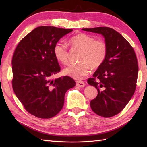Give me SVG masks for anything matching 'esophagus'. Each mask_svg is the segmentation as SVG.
<instances>
[{"instance_id": "obj_1", "label": "esophagus", "mask_w": 147, "mask_h": 147, "mask_svg": "<svg viewBox=\"0 0 147 147\" xmlns=\"http://www.w3.org/2000/svg\"><path fill=\"white\" fill-rule=\"evenodd\" d=\"M76 85L79 87H84L85 85V83L82 82V81H76Z\"/></svg>"}]
</instances>
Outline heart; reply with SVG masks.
I'll return each mask as SVG.
<instances>
[{
    "instance_id": "b5f03b06",
    "label": "heart",
    "mask_w": 147,
    "mask_h": 147,
    "mask_svg": "<svg viewBox=\"0 0 147 147\" xmlns=\"http://www.w3.org/2000/svg\"><path fill=\"white\" fill-rule=\"evenodd\" d=\"M69 43L72 49L81 50L80 63L70 65L64 70L65 75L74 79H83L89 73L90 67L92 69L100 67L107 57V45L102 39H95L86 33H80L71 37ZM53 52L57 61L64 65L68 64L69 52L64 42L56 43Z\"/></svg>"
}]
</instances>
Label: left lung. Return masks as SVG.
I'll use <instances>...</instances> for the list:
<instances>
[{"label": "left lung", "mask_w": 147, "mask_h": 147, "mask_svg": "<svg viewBox=\"0 0 147 147\" xmlns=\"http://www.w3.org/2000/svg\"><path fill=\"white\" fill-rule=\"evenodd\" d=\"M82 30L102 34L107 45L104 63L87 81L98 91L90 107L102 117L114 116L123 110L135 92L138 65L135 51L119 33L111 28Z\"/></svg>", "instance_id": "1"}]
</instances>
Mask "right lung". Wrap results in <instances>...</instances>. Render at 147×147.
Wrapping results in <instances>:
<instances>
[{"label":"right lung","mask_w":147,"mask_h":147,"mask_svg":"<svg viewBox=\"0 0 147 147\" xmlns=\"http://www.w3.org/2000/svg\"><path fill=\"white\" fill-rule=\"evenodd\" d=\"M72 31L37 27L19 42L14 51L12 88L24 109L38 118L57 115L63 107L65 92L76 85L67 76L51 80L61 70L53 49L59 39Z\"/></svg>","instance_id":"obj_1"}]
</instances>
